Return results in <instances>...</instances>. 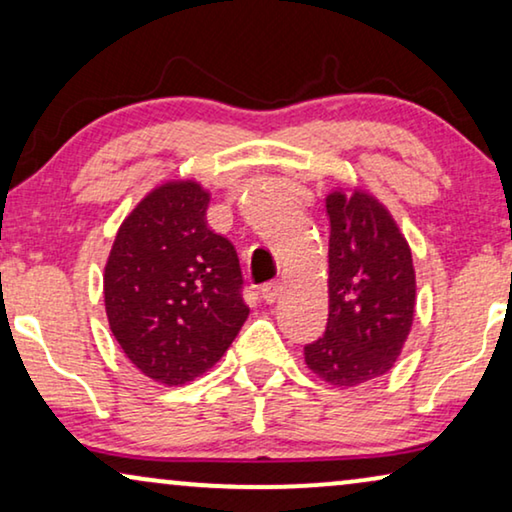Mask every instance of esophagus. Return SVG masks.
I'll return each mask as SVG.
<instances>
[{
	"label": "esophagus",
	"mask_w": 512,
	"mask_h": 512,
	"mask_svg": "<svg viewBox=\"0 0 512 512\" xmlns=\"http://www.w3.org/2000/svg\"><path fill=\"white\" fill-rule=\"evenodd\" d=\"M261 293H263V300L265 303H275L279 298V293H282V282H268L261 286Z\"/></svg>",
	"instance_id": "34e87169"
}]
</instances>
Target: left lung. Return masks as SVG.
I'll return each instance as SVG.
<instances>
[{
  "label": "left lung",
  "mask_w": 512,
  "mask_h": 512,
  "mask_svg": "<svg viewBox=\"0 0 512 512\" xmlns=\"http://www.w3.org/2000/svg\"><path fill=\"white\" fill-rule=\"evenodd\" d=\"M328 324L305 347L314 375L349 389L387 375L408 340L417 303L410 244L389 209L354 186L326 195Z\"/></svg>",
  "instance_id": "obj_1"
}]
</instances>
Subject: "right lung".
<instances>
[{
	"label": "right lung",
	"instance_id": "add662e5",
	"mask_svg": "<svg viewBox=\"0 0 512 512\" xmlns=\"http://www.w3.org/2000/svg\"><path fill=\"white\" fill-rule=\"evenodd\" d=\"M195 179L151 188L125 216L104 265V310L132 366L179 387L226 354L249 317L230 240L207 223Z\"/></svg>",
	"mask_w": 512,
	"mask_h": 512
}]
</instances>
